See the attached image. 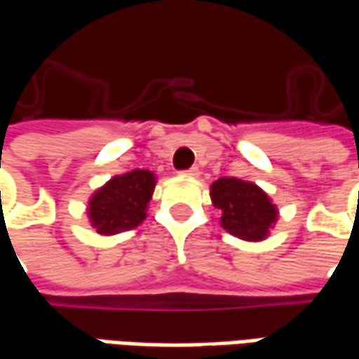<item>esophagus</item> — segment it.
I'll list each match as a JSON object with an SVG mask.
<instances>
[{
	"instance_id": "esophagus-1",
	"label": "esophagus",
	"mask_w": 359,
	"mask_h": 359,
	"mask_svg": "<svg viewBox=\"0 0 359 359\" xmlns=\"http://www.w3.org/2000/svg\"><path fill=\"white\" fill-rule=\"evenodd\" d=\"M182 175H187V177H192V179H194V177H198V175H200V169H198V167H190V169L182 172Z\"/></svg>"
}]
</instances>
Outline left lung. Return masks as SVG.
Listing matches in <instances>:
<instances>
[{"label": "left lung", "instance_id": "1", "mask_svg": "<svg viewBox=\"0 0 359 359\" xmlns=\"http://www.w3.org/2000/svg\"><path fill=\"white\" fill-rule=\"evenodd\" d=\"M210 196L221 211V226L241 241H265L277 223V205L254 182L223 177L211 184Z\"/></svg>", "mask_w": 359, "mask_h": 359}]
</instances>
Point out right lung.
Instances as JSON below:
<instances>
[{"label": "right lung", "mask_w": 359, "mask_h": 359, "mask_svg": "<svg viewBox=\"0 0 359 359\" xmlns=\"http://www.w3.org/2000/svg\"><path fill=\"white\" fill-rule=\"evenodd\" d=\"M156 175L134 169L109 179L97 188L88 202V219L103 236L130 231L146 219V210L156 188Z\"/></svg>", "instance_id": "add662e5"}]
</instances>
